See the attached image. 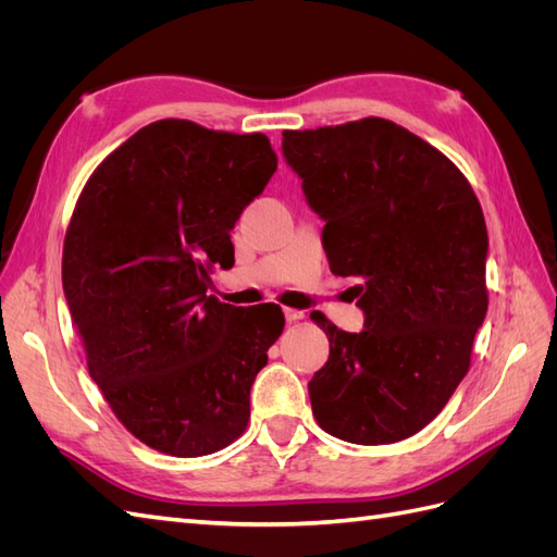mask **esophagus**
I'll use <instances>...</instances> for the list:
<instances>
[{
    "label": "esophagus",
    "instance_id": "obj_1",
    "mask_svg": "<svg viewBox=\"0 0 557 557\" xmlns=\"http://www.w3.org/2000/svg\"><path fill=\"white\" fill-rule=\"evenodd\" d=\"M283 315L288 323H297V320L305 318V311H297V309H283Z\"/></svg>",
    "mask_w": 557,
    "mask_h": 557
}]
</instances>
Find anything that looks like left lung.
<instances>
[{
  "label": "left lung",
  "instance_id": "8db88e82",
  "mask_svg": "<svg viewBox=\"0 0 557 557\" xmlns=\"http://www.w3.org/2000/svg\"><path fill=\"white\" fill-rule=\"evenodd\" d=\"M283 158L325 223L332 274L352 288L362 332L323 313L330 358L309 381L327 434L395 444L440 413L469 369L487 311V230L479 199L444 153L383 117L285 129Z\"/></svg>",
  "mask_w": 557,
  "mask_h": 557
}]
</instances>
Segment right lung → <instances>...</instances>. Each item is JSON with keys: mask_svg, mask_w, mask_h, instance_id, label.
<instances>
[{"mask_svg": "<svg viewBox=\"0 0 557 557\" xmlns=\"http://www.w3.org/2000/svg\"><path fill=\"white\" fill-rule=\"evenodd\" d=\"M276 172L264 134L158 121L97 166L74 209L62 288L92 381L146 446L176 458L246 430L281 307L209 295L230 232Z\"/></svg>", "mask_w": 557, "mask_h": 557, "instance_id": "add662e5", "label": "right lung"}]
</instances>
